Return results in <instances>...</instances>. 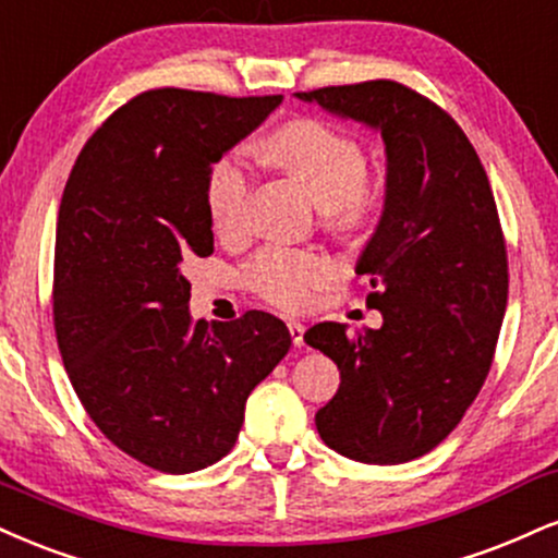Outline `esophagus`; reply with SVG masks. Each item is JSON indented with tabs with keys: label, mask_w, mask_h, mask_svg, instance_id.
Listing matches in <instances>:
<instances>
[{
	"label": "esophagus",
	"mask_w": 558,
	"mask_h": 558,
	"mask_svg": "<svg viewBox=\"0 0 558 558\" xmlns=\"http://www.w3.org/2000/svg\"><path fill=\"white\" fill-rule=\"evenodd\" d=\"M288 332H291V340H293V345L296 348H301L304 345V325H301V322H288Z\"/></svg>",
	"instance_id": "1"
}]
</instances>
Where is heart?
<instances>
[{
    "label": "heart",
    "instance_id": "heart-1",
    "mask_svg": "<svg viewBox=\"0 0 558 558\" xmlns=\"http://www.w3.org/2000/svg\"><path fill=\"white\" fill-rule=\"evenodd\" d=\"M262 153L312 192L335 233H359L377 218L381 190L368 177L364 145L314 117L291 119L262 143ZM254 173L236 153L220 156L207 171L205 203L213 228L223 239L250 231ZM335 267L317 252L267 246L244 265V286L283 312H301L332 280Z\"/></svg>",
    "mask_w": 558,
    "mask_h": 558
}]
</instances>
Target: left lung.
Listing matches in <instances>:
<instances>
[{
  "label": "left lung",
  "mask_w": 558,
  "mask_h": 558,
  "mask_svg": "<svg viewBox=\"0 0 558 558\" xmlns=\"http://www.w3.org/2000/svg\"><path fill=\"white\" fill-rule=\"evenodd\" d=\"M381 132L385 213L355 272L366 275L379 330L319 322L304 335L340 368L319 408L327 447L398 465L445 441L478 398L507 308L509 265L492 184L449 113L395 80L296 93Z\"/></svg>",
  "instance_id": "1"
}]
</instances>
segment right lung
Wrapping results in <instances>:
<instances>
[{
    "mask_svg": "<svg viewBox=\"0 0 558 558\" xmlns=\"http://www.w3.org/2000/svg\"><path fill=\"white\" fill-rule=\"evenodd\" d=\"M280 100L145 90L93 132L66 179L51 293L59 353L93 424L153 471L226 458L246 398L291 348L267 312L192 325L184 275L213 254L207 171Z\"/></svg>",
    "mask_w": 558,
    "mask_h": 558,
    "instance_id": "add662e5",
    "label": "right lung"
}]
</instances>
